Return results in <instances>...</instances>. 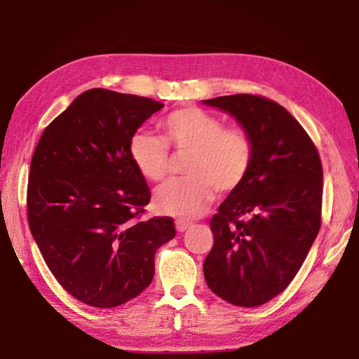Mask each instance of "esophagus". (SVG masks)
Masks as SVG:
<instances>
[{
  "label": "esophagus",
  "instance_id": "esophagus-1",
  "mask_svg": "<svg viewBox=\"0 0 359 359\" xmlns=\"http://www.w3.org/2000/svg\"><path fill=\"white\" fill-rule=\"evenodd\" d=\"M177 231L178 232H184V231H187L189 227L191 226V223L190 222H182V220H177Z\"/></svg>",
  "mask_w": 359,
  "mask_h": 359
}]
</instances>
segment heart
<instances>
[{"mask_svg":"<svg viewBox=\"0 0 359 359\" xmlns=\"http://www.w3.org/2000/svg\"><path fill=\"white\" fill-rule=\"evenodd\" d=\"M165 136L137 132L128 153L140 175L158 182L169 172V148L189 154L184 180L169 181L156 191V208L180 220L201 215L214 199V191L231 194L247 180L255 160V142L245 128L224 127L219 116L196 106L169 112L160 121Z\"/></svg>","mask_w":359,"mask_h":359,"instance_id":"b5f03b06","label":"heart"}]
</instances>
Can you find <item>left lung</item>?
Returning <instances> with one entry per match:
<instances>
[{"mask_svg": "<svg viewBox=\"0 0 359 359\" xmlns=\"http://www.w3.org/2000/svg\"><path fill=\"white\" fill-rule=\"evenodd\" d=\"M203 103L233 115L255 142L247 180L210 222L214 245L203 276L217 297L257 307L289 286L316 240L320 157L297 119L264 95L233 94Z\"/></svg>", "mask_w": 359, "mask_h": 359, "instance_id": "8db88e82", "label": "left lung"}]
</instances>
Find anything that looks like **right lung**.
I'll return each instance as SVG.
<instances>
[{
	"mask_svg": "<svg viewBox=\"0 0 359 359\" xmlns=\"http://www.w3.org/2000/svg\"><path fill=\"white\" fill-rule=\"evenodd\" d=\"M163 103L103 88L82 93L45 128L31 158L28 224L48 268L72 297L112 309L154 277L172 217L142 220L151 191L128 142Z\"/></svg>",
	"mask_w": 359,
	"mask_h": 359,
	"instance_id": "right-lung-1",
	"label": "right lung"
}]
</instances>
